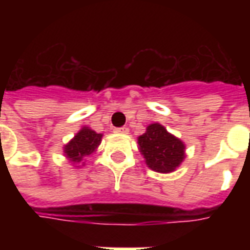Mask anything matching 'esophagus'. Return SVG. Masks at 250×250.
<instances>
[{"label": "esophagus", "instance_id": "esophagus-1", "mask_svg": "<svg viewBox=\"0 0 250 250\" xmlns=\"http://www.w3.org/2000/svg\"><path fill=\"white\" fill-rule=\"evenodd\" d=\"M128 131H130V128L128 127H120V128H115V132L116 134H128Z\"/></svg>", "mask_w": 250, "mask_h": 250}]
</instances>
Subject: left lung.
<instances>
[{"mask_svg":"<svg viewBox=\"0 0 250 250\" xmlns=\"http://www.w3.org/2000/svg\"><path fill=\"white\" fill-rule=\"evenodd\" d=\"M138 146L147 167L157 173H173L186 158V145L159 123L147 125L146 132L138 136Z\"/></svg>","mask_w":250,"mask_h":250,"instance_id":"1","label":"left lung"}]
</instances>
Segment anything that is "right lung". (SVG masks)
<instances>
[{"label":"right lung","instance_id":"obj_1","mask_svg":"<svg viewBox=\"0 0 250 250\" xmlns=\"http://www.w3.org/2000/svg\"><path fill=\"white\" fill-rule=\"evenodd\" d=\"M103 134H98L91 127L84 125L71 141L62 147L64 157L73 165V167H82L85 165V158L96 152L102 143ZM79 164V167L76 165Z\"/></svg>","mask_w":250,"mask_h":250}]
</instances>
